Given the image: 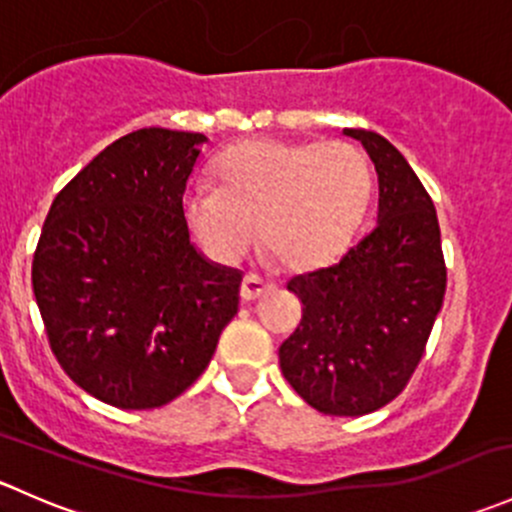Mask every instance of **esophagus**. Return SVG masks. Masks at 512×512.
Here are the masks:
<instances>
[{"instance_id":"1","label":"esophagus","mask_w":512,"mask_h":512,"mask_svg":"<svg viewBox=\"0 0 512 512\" xmlns=\"http://www.w3.org/2000/svg\"><path fill=\"white\" fill-rule=\"evenodd\" d=\"M272 287H275L272 282L262 280V277L252 275V272H250V275H245V280H242L240 294H242V299H245V302H252V299H257V297H262L265 292H270Z\"/></svg>"}]
</instances>
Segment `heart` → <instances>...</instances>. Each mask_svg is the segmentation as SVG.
<instances>
[{"mask_svg": "<svg viewBox=\"0 0 512 512\" xmlns=\"http://www.w3.org/2000/svg\"><path fill=\"white\" fill-rule=\"evenodd\" d=\"M218 188H190L183 210L208 255L235 262L257 235L289 270L337 260L369 208V160L344 141H250L215 165Z\"/></svg>", "mask_w": 512, "mask_h": 512, "instance_id": "obj_1", "label": "heart"}]
</instances>
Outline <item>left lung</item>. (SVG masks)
<instances>
[{
	"label": "left lung",
	"mask_w": 512,
	"mask_h": 512,
	"mask_svg": "<svg viewBox=\"0 0 512 512\" xmlns=\"http://www.w3.org/2000/svg\"><path fill=\"white\" fill-rule=\"evenodd\" d=\"M379 175L376 227L334 265L287 289L302 322L280 347L282 374L312 409L364 416L404 391L446 294L436 208L406 158L384 136L344 128Z\"/></svg>",
	"instance_id": "obj_1"
}]
</instances>
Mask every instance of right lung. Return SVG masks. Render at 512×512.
<instances>
[{"mask_svg": "<svg viewBox=\"0 0 512 512\" xmlns=\"http://www.w3.org/2000/svg\"><path fill=\"white\" fill-rule=\"evenodd\" d=\"M203 133L141 128L103 148L51 203L32 262L51 352L86 394L158 409L213 359L242 272L190 242L183 193Z\"/></svg>", "mask_w": 512, "mask_h": 512, "instance_id": "add662e5", "label": "right lung"}]
</instances>
